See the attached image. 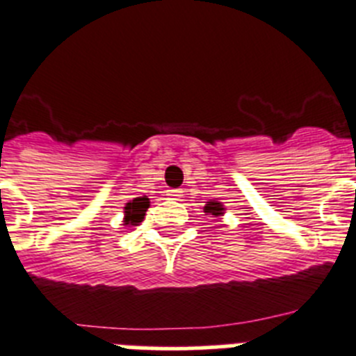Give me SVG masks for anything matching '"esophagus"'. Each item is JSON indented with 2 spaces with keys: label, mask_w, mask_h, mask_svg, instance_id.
<instances>
[{
  "label": "esophagus",
  "mask_w": 356,
  "mask_h": 356,
  "mask_svg": "<svg viewBox=\"0 0 356 356\" xmlns=\"http://www.w3.org/2000/svg\"><path fill=\"white\" fill-rule=\"evenodd\" d=\"M168 195L172 197V199H181V197H183V192H181V190H170Z\"/></svg>",
  "instance_id": "1"
}]
</instances>
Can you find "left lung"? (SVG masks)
<instances>
[{
	"mask_svg": "<svg viewBox=\"0 0 356 356\" xmlns=\"http://www.w3.org/2000/svg\"><path fill=\"white\" fill-rule=\"evenodd\" d=\"M224 211H226V208H224L222 202L215 201V199H211V201H208L204 204V213L206 215H213V217H222Z\"/></svg>",
	"mask_w": 356,
	"mask_h": 356,
	"instance_id": "8db88e82",
	"label": "left lung"
}]
</instances>
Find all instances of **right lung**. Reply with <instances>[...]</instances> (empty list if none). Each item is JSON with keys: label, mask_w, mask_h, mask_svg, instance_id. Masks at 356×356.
Returning a JSON list of instances; mask_svg holds the SVG:
<instances>
[{"label": "right lung", "mask_w": 356, "mask_h": 356, "mask_svg": "<svg viewBox=\"0 0 356 356\" xmlns=\"http://www.w3.org/2000/svg\"><path fill=\"white\" fill-rule=\"evenodd\" d=\"M148 208H150V199L146 195L136 197L132 201H128L127 206H124V211H122L124 213L122 224L124 226H137V224H141Z\"/></svg>", "instance_id": "1"}]
</instances>
